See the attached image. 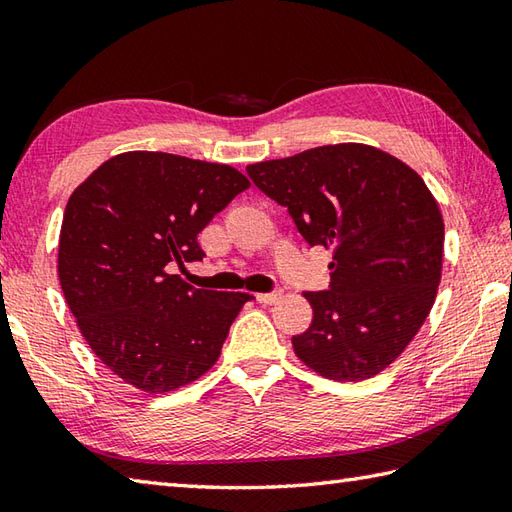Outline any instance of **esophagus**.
<instances>
[{
	"mask_svg": "<svg viewBox=\"0 0 512 512\" xmlns=\"http://www.w3.org/2000/svg\"><path fill=\"white\" fill-rule=\"evenodd\" d=\"M255 297H257L259 304L270 306V304H275L277 299H282V290H275V293H259V295H255Z\"/></svg>",
	"mask_w": 512,
	"mask_h": 512,
	"instance_id": "esophagus-1",
	"label": "esophagus"
}]
</instances>
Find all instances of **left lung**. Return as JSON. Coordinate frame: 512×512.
I'll use <instances>...</instances> for the list:
<instances>
[{"label": "left lung", "instance_id": "8db88e82", "mask_svg": "<svg viewBox=\"0 0 512 512\" xmlns=\"http://www.w3.org/2000/svg\"><path fill=\"white\" fill-rule=\"evenodd\" d=\"M310 246L333 250L330 286L304 297L313 324L295 355L322 377L362 382L404 353L435 304L444 219L424 179L366 144H333L250 164Z\"/></svg>", "mask_w": 512, "mask_h": 512}]
</instances>
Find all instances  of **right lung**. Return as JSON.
I'll use <instances>...</instances> for the list:
<instances>
[{"mask_svg":"<svg viewBox=\"0 0 512 512\" xmlns=\"http://www.w3.org/2000/svg\"><path fill=\"white\" fill-rule=\"evenodd\" d=\"M250 186L226 164L130 150L70 195L57 273L88 346L144 393H168L217 362L248 293L204 290L168 266L202 262L197 235Z\"/></svg>","mask_w":512,"mask_h":512,"instance_id":"right-lung-1","label":"right lung"}]
</instances>
